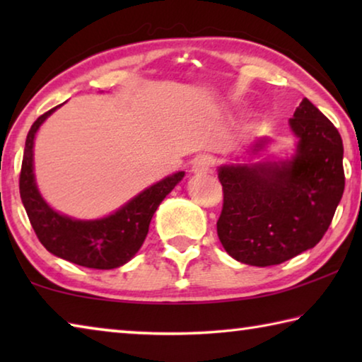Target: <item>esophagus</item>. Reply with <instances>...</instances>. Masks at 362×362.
<instances>
[{
  "label": "esophagus",
  "mask_w": 362,
  "mask_h": 362,
  "mask_svg": "<svg viewBox=\"0 0 362 362\" xmlns=\"http://www.w3.org/2000/svg\"><path fill=\"white\" fill-rule=\"evenodd\" d=\"M214 166V159L211 155L207 153H203V155L196 156L193 161V173H209Z\"/></svg>",
  "instance_id": "obj_1"
}]
</instances>
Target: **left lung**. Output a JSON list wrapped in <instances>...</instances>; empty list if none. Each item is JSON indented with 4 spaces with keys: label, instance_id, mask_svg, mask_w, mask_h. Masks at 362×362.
<instances>
[{
    "label": "left lung",
    "instance_id": "obj_1",
    "mask_svg": "<svg viewBox=\"0 0 362 362\" xmlns=\"http://www.w3.org/2000/svg\"><path fill=\"white\" fill-rule=\"evenodd\" d=\"M291 127L300 139L292 161L218 169V240L247 265H279L315 247L341 199L345 170L337 127L308 99L300 102Z\"/></svg>",
    "mask_w": 362,
    "mask_h": 362
}]
</instances>
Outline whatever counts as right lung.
I'll return each mask as SVG.
<instances>
[{
    "label": "right lung",
    "mask_w": 362,
    "mask_h": 362,
    "mask_svg": "<svg viewBox=\"0 0 362 362\" xmlns=\"http://www.w3.org/2000/svg\"><path fill=\"white\" fill-rule=\"evenodd\" d=\"M56 108L42 113L27 134L19 189L28 220L42 246L60 259L86 268H118L129 262L142 247L153 214L185 174L177 173L166 177L105 218L86 222L60 216L41 198L33 175L35 134Z\"/></svg>",
    "instance_id": "add662e5"
}]
</instances>
